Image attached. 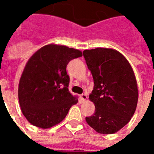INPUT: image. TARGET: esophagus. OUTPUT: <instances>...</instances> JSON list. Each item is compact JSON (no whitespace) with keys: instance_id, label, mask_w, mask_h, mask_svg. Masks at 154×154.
<instances>
[{"instance_id":"obj_1","label":"esophagus","mask_w":154,"mask_h":154,"mask_svg":"<svg viewBox=\"0 0 154 154\" xmlns=\"http://www.w3.org/2000/svg\"><path fill=\"white\" fill-rule=\"evenodd\" d=\"M80 97H81L82 101L84 102L87 99V95H86V94H82L81 96H80Z\"/></svg>"}]
</instances>
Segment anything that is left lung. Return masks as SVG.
<instances>
[{
  "mask_svg": "<svg viewBox=\"0 0 154 154\" xmlns=\"http://www.w3.org/2000/svg\"><path fill=\"white\" fill-rule=\"evenodd\" d=\"M83 56L93 77L89 99L96 107L85 120L98 133L112 134L126 126L135 112L138 101L135 75L126 58L116 50H85Z\"/></svg>",
  "mask_w": 154,
  "mask_h": 154,
  "instance_id": "left-lung-1",
  "label": "left lung"
}]
</instances>
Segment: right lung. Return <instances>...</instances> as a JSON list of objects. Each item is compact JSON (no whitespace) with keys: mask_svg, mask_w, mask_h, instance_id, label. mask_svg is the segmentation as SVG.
Returning <instances> with one entry per match:
<instances>
[{"mask_svg":"<svg viewBox=\"0 0 154 154\" xmlns=\"http://www.w3.org/2000/svg\"><path fill=\"white\" fill-rule=\"evenodd\" d=\"M82 56V51L57 45H48L37 51L27 62L18 86L23 114L30 123L48 129L65 118L78 103L69 91V62Z\"/></svg>","mask_w":154,"mask_h":154,"instance_id":"obj_1","label":"right lung"}]
</instances>
